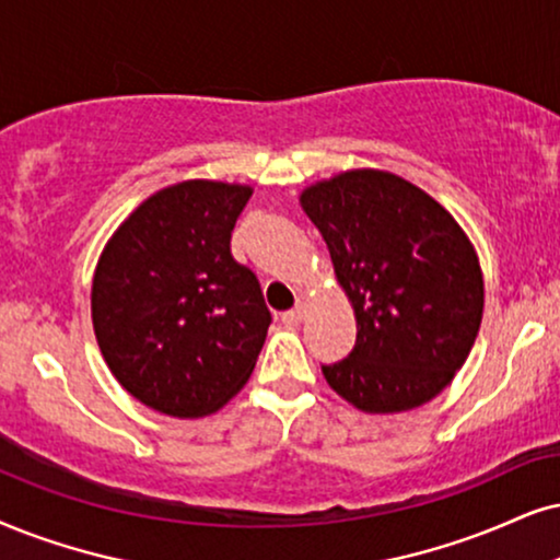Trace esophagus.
<instances>
[{"mask_svg":"<svg viewBox=\"0 0 560 560\" xmlns=\"http://www.w3.org/2000/svg\"><path fill=\"white\" fill-rule=\"evenodd\" d=\"M302 315H304V307H302V304H296V307L287 310V313L281 315V320H284L287 325H300L302 323Z\"/></svg>","mask_w":560,"mask_h":560,"instance_id":"34e87169","label":"esophagus"}]
</instances>
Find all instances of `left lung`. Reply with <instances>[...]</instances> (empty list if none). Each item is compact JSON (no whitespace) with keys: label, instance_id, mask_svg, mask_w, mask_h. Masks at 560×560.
<instances>
[{"label":"left lung","instance_id":"obj_1","mask_svg":"<svg viewBox=\"0 0 560 560\" xmlns=\"http://www.w3.org/2000/svg\"><path fill=\"white\" fill-rule=\"evenodd\" d=\"M304 214L330 250L357 315L328 385L366 413L436 398L465 364L483 317V273L468 235L427 190L385 170H349L304 188Z\"/></svg>","mask_w":560,"mask_h":560}]
</instances>
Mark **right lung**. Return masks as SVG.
<instances>
[{"mask_svg": "<svg viewBox=\"0 0 560 560\" xmlns=\"http://www.w3.org/2000/svg\"><path fill=\"white\" fill-rule=\"evenodd\" d=\"M253 188L183 180L113 232L92 276V328L126 393L175 419L214 413L243 390L271 313L230 240Z\"/></svg>", "mask_w": 560, "mask_h": 560, "instance_id": "1", "label": "right lung"}]
</instances>
